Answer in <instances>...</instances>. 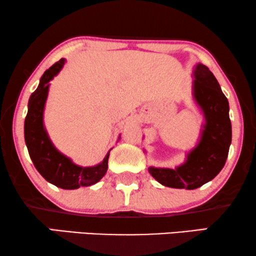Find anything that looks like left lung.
<instances>
[{
	"label": "left lung",
	"mask_w": 256,
	"mask_h": 256,
	"mask_svg": "<svg viewBox=\"0 0 256 256\" xmlns=\"http://www.w3.org/2000/svg\"><path fill=\"white\" fill-rule=\"evenodd\" d=\"M194 99L204 112L206 124L197 148L177 169L149 168V172L164 186L200 188L212 180L225 166L232 141L228 100L208 66L198 64L194 71Z\"/></svg>",
	"instance_id": "obj_1"
}]
</instances>
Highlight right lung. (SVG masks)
<instances>
[{"instance_id": "right-lung-1", "label": "right lung", "mask_w": 256, "mask_h": 256, "mask_svg": "<svg viewBox=\"0 0 256 256\" xmlns=\"http://www.w3.org/2000/svg\"><path fill=\"white\" fill-rule=\"evenodd\" d=\"M65 59L54 62L42 76L37 90L29 99V110L24 121V138L30 158L38 172L48 183L65 190H74L80 186H90L99 182L108 169L107 154L100 164L90 168L76 166L71 160L62 155L52 146L43 126L44 104L48 98V82L60 71Z\"/></svg>"}]
</instances>
